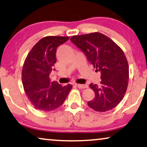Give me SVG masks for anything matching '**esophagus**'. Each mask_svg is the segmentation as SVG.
<instances>
[{"label":"esophagus","mask_w":147,"mask_h":147,"mask_svg":"<svg viewBox=\"0 0 147 147\" xmlns=\"http://www.w3.org/2000/svg\"><path fill=\"white\" fill-rule=\"evenodd\" d=\"M76 86H77L78 88H80V89H84V88H88V85L87 84H76Z\"/></svg>","instance_id":"34e87169"}]
</instances>
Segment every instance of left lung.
Returning <instances> with one entry per match:
<instances>
[{"label": "left lung", "instance_id": "1", "mask_svg": "<svg viewBox=\"0 0 147 147\" xmlns=\"http://www.w3.org/2000/svg\"><path fill=\"white\" fill-rule=\"evenodd\" d=\"M71 41L84 53L96 71L101 73L100 84L89 85L95 97L88 106L100 112L114 108L123 98L129 82V65L123 51L98 32L74 36Z\"/></svg>", "mask_w": 147, "mask_h": 147}]
</instances>
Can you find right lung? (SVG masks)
<instances>
[{"label": "right lung", "mask_w": 147, "mask_h": 147, "mask_svg": "<svg viewBox=\"0 0 147 147\" xmlns=\"http://www.w3.org/2000/svg\"><path fill=\"white\" fill-rule=\"evenodd\" d=\"M69 37L47 36L33 47L24 63L22 80L25 92L33 106L39 110H54L63 104L73 86H62L50 80L55 64L57 48Z\"/></svg>", "instance_id": "obj_1"}]
</instances>
